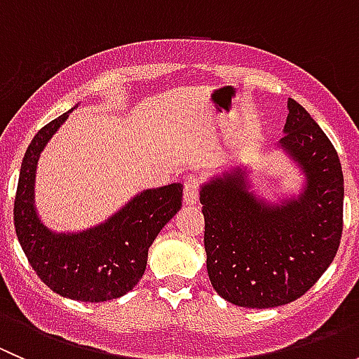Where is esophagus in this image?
Listing matches in <instances>:
<instances>
[{
	"mask_svg": "<svg viewBox=\"0 0 359 359\" xmlns=\"http://www.w3.org/2000/svg\"><path fill=\"white\" fill-rule=\"evenodd\" d=\"M198 200H200V182H198V177H186V180H184V201H186V205H196Z\"/></svg>",
	"mask_w": 359,
	"mask_h": 359,
	"instance_id": "esophagus-1",
	"label": "esophagus"
}]
</instances>
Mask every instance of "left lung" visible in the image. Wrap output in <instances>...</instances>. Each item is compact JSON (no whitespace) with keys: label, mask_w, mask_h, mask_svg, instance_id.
<instances>
[{"label":"left lung","mask_w":359,"mask_h":359,"mask_svg":"<svg viewBox=\"0 0 359 359\" xmlns=\"http://www.w3.org/2000/svg\"><path fill=\"white\" fill-rule=\"evenodd\" d=\"M276 144L302 175L299 193L276 200L253 191L252 168L234 165L201 184L206 271L234 306L266 309L299 299L328 269L342 236L339 154L311 114L288 99Z\"/></svg>","instance_id":"obj_1"}]
</instances>
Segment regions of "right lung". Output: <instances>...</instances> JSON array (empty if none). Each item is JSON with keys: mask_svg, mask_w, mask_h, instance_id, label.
<instances>
[{"mask_svg": "<svg viewBox=\"0 0 359 359\" xmlns=\"http://www.w3.org/2000/svg\"><path fill=\"white\" fill-rule=\"evenodd\" d=\"M71 111L43 126L29 144L20 165L13 222L29 264L50 290L81 302H106L139 283L149 247L182 206L184 186L173 182L140 191L104 222L83 231L50 229L34 203L36 168L43 149Z\"/></svg>", "mask_w": 359, "mask_h": 359, "instance_id": "obj_1", "label": "right lung"}]
</instances>
